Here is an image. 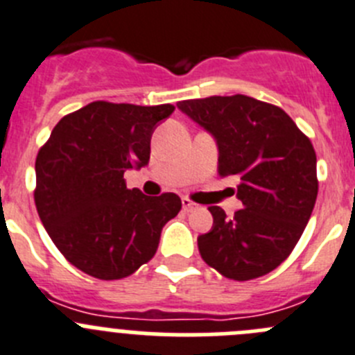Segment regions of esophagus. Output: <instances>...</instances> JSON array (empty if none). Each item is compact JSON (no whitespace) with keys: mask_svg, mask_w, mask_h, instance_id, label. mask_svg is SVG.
Instances as JSON below:
<instances>
[{"mask_svg":"<svg viewBox=\"0 0 355 355\" xmlns=\"http://www.w3.org/2000/svg\"><path fill=\"white\" fill-rule=\"evenodd\" d=\"M196 207L198 205L194 203L193 200H189V198H182V208H184V211H191V210H194Z\"/></svg>","mask_w":355,"mask_h":355,"instance_id":"34e87169","label":"esophagus"}]
</instances>
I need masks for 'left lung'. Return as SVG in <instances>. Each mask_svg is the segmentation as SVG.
<instances>
[{"label":"left lung","instance_id":"obj_1","mask_svg":"<svg viewBox=\"0 0 355 355\" xmlns=\"http://www.w3.org/2000/svg\"><path fill=\"white\" fill-rule=\"evenodd\" d=\"M218 145V175L238 178L243 208L198 238L205 263L245 282L280 266L300 241L315 207L319 180L310 138L280 107L250 96H210L177 103Z\"/></svg>","mask_w":355,"mask_h":355}]
</instances>
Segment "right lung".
<instances>
[{
  "label": "right lung",
  "instance_id": "obj_1",
  "mask_svg": "<svg viewBox=\"0 0 355 355\" xmlns=\"http://www.w3.org/2000/svg\"><path fill=\"white\" fill-rule=\"evenodd\" d=\"M175 107L92 101L64 115L36 155L35 205L68 263L99 280H121L148 263L164 224L180 211L175 193L145 196L124 171L145 166L157 122Z\"/></svg>",
  "mask_w": 355,
  "mask_h": 355
}]
</instances>
